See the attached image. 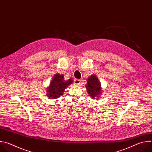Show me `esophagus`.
I'll list each match as a JSON object with an SVG mask.
<instances>
[{"instance_id": "1", "label": "esophagus", "mask_w": 152, "mask_h": 152, "mask_svg": "<svg viewBox=\"0 0 152 152\" xmlns=\"http://www.w3.org/2000/svg\"><path fill=\"white\" fill-rule=\"evenodd\" d=\"M80 80H79V79H75L74 80V84L75 85H80Z\"/></svg>"}]
</instances>
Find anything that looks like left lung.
<instances>
[{
  "label": "left lung",
  "mask_w": 152,
  "mask_h": 152,
  "mask_svg": "<svg viewBox=\"0 0 152 152\" xmlns=\"http://www.w3.org/2000/svg\"><path fill=\"white\" fill-rule=\"evenodd\" d=\"M88 94L93 99H98L100 98L102 93L101 83L96 75H92L88 77L87 83L85 85Z\"/></svg>",
  "instance_id": "left-lung-1"
}]
</instances>
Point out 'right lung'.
<instances>
[{
  "instance_id": "obj_1",
  "label": "right lung",
  "mask_w": 152,
  "mask_h": 152,
  "mask_svg": "<svg viewBox=\"0 0 152 152\" xmlns=\"http://www.w3.org/2000/svg\"><path fill=\"white\" fill-rule=\"evenodd\" d=\"M73 83V80L70 79L65 80L64 76L61 74L56 73L54 75L52 80L48 86L46 93L50 99H56L62 95L69 85Z\"/></svg>"
}]
</instances>
